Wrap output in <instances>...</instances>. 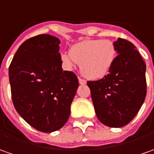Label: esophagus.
I'll use <instances>...</instances> for the list:
<instances>
[{
    "mask_svg": "<svg viewBox=\"0 0 154 154\" xmlns=\"http://www.w3.org/2000/svg\"><path fill=\"white\" fill-rule=\"evenodd\" d=\"M78 81H79V83L82 84V85H84V84H86L85 80H84V79H82V78H81V77H78Z\"/></svg>",
    "mask_w": 154,
    "mask_h": 154,
    "instance_id": "esophagus-1",
    "label": "esophagus"
}]
</instances>
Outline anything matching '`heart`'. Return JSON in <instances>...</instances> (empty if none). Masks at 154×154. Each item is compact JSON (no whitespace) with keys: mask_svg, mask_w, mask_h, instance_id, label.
Masks as SVG:
<instances>
[{"mask_svg":"<svg viewBox=\"0 0 154 154\" xmlns=\"http://www.w3.org/2000/svg\"><path fill=\"white\" fill-rule=\"evenodd\" d=\"M70 55H61L63 64L72 68L80 64L82 74L92 80L105 77L112 68L116 58V48L109 39H86L71 47Z\"/></svg>","mask_w":154,"mask_h":154,"instance_id":"1","label":"heart"}]
</instances>
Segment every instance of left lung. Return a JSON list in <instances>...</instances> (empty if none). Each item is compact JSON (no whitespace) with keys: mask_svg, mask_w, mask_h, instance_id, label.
<instances>
[{"mask_svg":"<svg viewBox=\"0 0 154 154\" xmlns=\"http://www.w3.org/2000/svg\"><path fill=\"white\" fill-rule=\"evenodd\" d=\"M118 55L102 79L88 81L98 119L109 127H122L136 116L147 94L146 64L132 43L114 42Z\"/></svg>","mask_w":154,"mask_h":154,"instance_id":"8db88e82","label":"left lung"}]
</instances>
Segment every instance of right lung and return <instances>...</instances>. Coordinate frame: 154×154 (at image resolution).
I'll return each mask as SVG.
<instances>
[{"instance_id": "add662e5", "label": "right lung", "mask_w": 154, "mask_h": 154, "mask_svg": "<svg viewBox=\"0 0 154 154\" xmlns=\"http://www.w3.org/2000/svg\"><path fill=\"white\" fill-rule=\"evenodd\" d=\"M59 38L40 34L24 41L9 66L16 110L42 132L60 129L68 120L79 85L75 73L63 71Z\"/></svg>"}]
</instances>
